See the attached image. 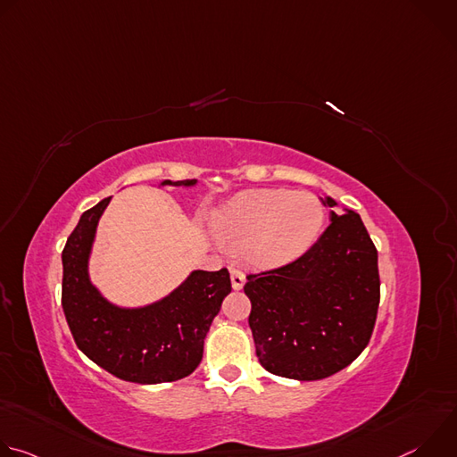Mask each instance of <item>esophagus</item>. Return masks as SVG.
Listing matches in <instances>:
<instances>
[{
  "instance_id": "obj_1",
  "label": "esophagus",
  "mask_w": 457,
  "mask_h": 457,
  "mask_svg": "<svg viewBox=\"0 0 457 457\" xmlns=\"http://www.w3.org/2000/svg\"><path fill=\"white\" fill-rule=\"evenodd\" d=\"M229 273H231V286H233V289H235V291L242 289V287H244V282H245V275H244L240 270H237V268H231Z\"/></svg>"
}]
</instances>
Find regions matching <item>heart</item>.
Wrapping results in <instances>:
<instances>
[{
	"mask_svg": "<svg viewBox=\"0 0 457 457\" xmlns=\"http://www.w3.org/2000/svg\"><path fill=\"white\" fill-rule=\"evenodd\" d=\"M323 220V204L311 193L258 189L237 195L215 210L210 224L222 242L244 245L251 266L275 270L307 253Z\"/></svg>",
	"mask_w": 457,
	"mask_h": 457,
	"instance_id": "heart-1",
	"label": "heart"
}]
</instances>
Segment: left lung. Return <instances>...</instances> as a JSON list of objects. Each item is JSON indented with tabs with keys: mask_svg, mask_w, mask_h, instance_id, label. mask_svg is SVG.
<instances>
[{
	"mask_svg": "<svg viewBox=\"0 0 457 457\" xmlns=\"http://www.w3.org/2000/svg\"><path fill=\"white\" fill-rule=\"evenodd\" d=\"M323 206L335 208L331 197ZM337 215L295 262L247 275L249 328L260 365L312 381L337 374L367 347L379 305L378 251L353 210Z\"/></svg>",
	"mask_w": 457,
	"mask_h": 457,
	"instance_id": "8db88e82",
	"label": "left lung"
}]
</instances>
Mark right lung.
<instances>
[{
    "label": "right lung",
    "mask_w": 457,
    "mask_h": 457,
    "mask_svg": "<svg viewBox=\"0 0 457 457\" xmlns=\"http://www.w3.org/2000/svg\"><path fill=\"white\" fill-rule=\"evenodd\" d=\"M197 184L162 180L161 186ZM112 197L87 210L62 249L61 303L78 347L110 374L154 385L189 376L199 367L204 340L231 293L228 270L191 271L168 296L145 307H120L90 282L88 260L99 219Z\"/></svg>",
    "instance_id": "1"
}]
</instances>
